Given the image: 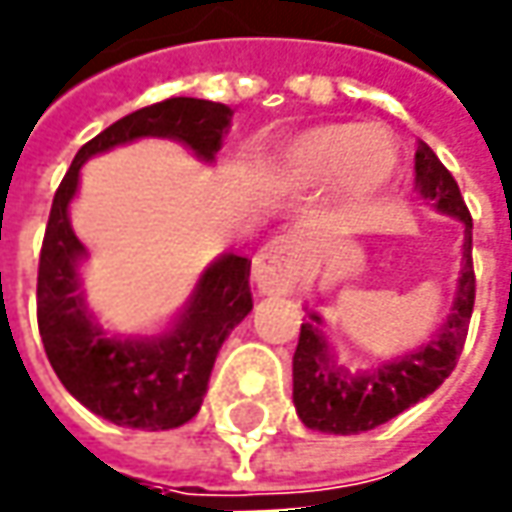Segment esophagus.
Listing matches in <instances>:
<instances>
[{
  "mask_svg": "<svg viewBox=\"0 0 512 512\" xmlns=\"http://www.w3.org/2000/svg\"><path fill=\"white\" fill-rule=\"evenodd\" d=\"M303 252L306 243L300 232H286L269 240L252 266L257 289L263 294H289L303 274Z\"/></svg>",
  "mask_w": 512,
  "mask_h": 512,
  "instance_id": "esophagus-1",
  "label": "esophagus"
}]
</instances>
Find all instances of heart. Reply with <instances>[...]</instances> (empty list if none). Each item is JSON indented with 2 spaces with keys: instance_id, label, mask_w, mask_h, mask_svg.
<instances>
[{
  "instance_id": "heart-1",
  "label": "heart",
  "mask_w": 512,
  "mask_h": 512,
  "mask_svg": "<svg viewBox=\"0 0 512 512\" xmlns=\"http://www.w3.org/2000/svg\"><path fill=\"white\" fill-rule=\"evenodd\" d=\"M274 167L297 184L340 178L354 195H371L397 169V141L379 124H317L277 152Z\"/></svg>"
}]
</instances>
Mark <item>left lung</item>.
<instances>
[{
  "mask_svg": "<svg viewBox=\"0 0 512 512\" xmlns=\"http://www.w3.org/2000/svg\"><path fill=\"white\" fill-rule=\"evenodd\" d=\"M414 169L419 198L431 203L436 212L450 215L465 226L462 269H459L448 320L439 326V331H433L428 343H422L414 351L379 362L365 371H348L337 362L334 348L328 345L320 328L323 326L320 317L309 314V320L300 326V340L291 360V377H294L291 397L297 416L311 431L340 433V436L374 431L377 425H385L405 408L433 394L450 377L462 354L467 323L476 300V277L470 257L473 221L453 175L425 141H419L416 147Z\"/></svg>",
  "mask_w": 512,
  "mask_h": 512,
  "instance_id": "left-lung-1",
  "label": "left lung"
}]
</instances>
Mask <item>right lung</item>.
Segmentation results:
<instances>
[{
    "mask_svg": "<svg viewBox=\"0 0 512 512\" xmlns=\"http://www.w3.org/2000/svg\"><path fill=\"white\" fill-rule=\"evenodd\" d=\"M232 127V110L206 98H167L118 118L87 141L64 175L47 218L36 309L47 360L62 385L93 414L121 428L169 431L201 411L223 340L252 311L249 257L226 252L198 277L184 309L158 334H113L87 309L81 289L84 243L70 223L84 161L133 144L169 138L212 164Z\"/></svg>",
    "mask_w": 512,
    "mask_h": 512,
    "instance_id": "add662e5",
    "label": "right lung"
}]
</instances>
